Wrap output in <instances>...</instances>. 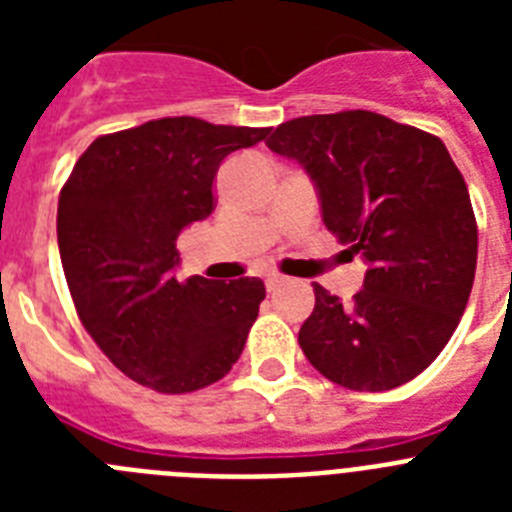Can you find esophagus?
<instances>
[{"label": "esophagus", "instance_id": "obj_1", "mask_svg": "<svg viewBox=\"0 0 512 512\" xmlns=\"http://www.w3.org/2000/svg\"><path fill=\"white\" fill-rule=\"evenodd\" d=\"M264 282H266V289H269V292H274V289H279V287H282V284L287 282V279H284V277H279V274H269V277H266Z\"/></svg>", "mask_w": 512, "mask_h": 512}]
</instances>
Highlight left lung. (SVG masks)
I'll return each mask as SVG.
<instances>
[{"mask_svg": "<svg viewBox=\"0 0 512 512\" xmlns=\"http://www.w3.org/2000/svg\"><path fill=\"white\" fill-rule=\"evenodd\" d=\"M266 146L307 171L320 215L369 266L354 302L320 284L302 323L307 361L356 392L395 390L459 325L477 269V220L441 138L366 110L282 122Z\"/></svg>", "mask_w": 512, "mask_h": 512, "instance_id": "left-lung-1", "label": "left lung"}]
</instances>
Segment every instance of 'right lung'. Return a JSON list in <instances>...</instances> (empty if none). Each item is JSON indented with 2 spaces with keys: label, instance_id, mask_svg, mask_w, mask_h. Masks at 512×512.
Wrapping results in <instances>:
<instances>
[{
  "label": "right lung",
  "instance_id": "right-lung-1",
  "mask_svg": "<svg viewBox=\"0 0 512 512\" xmlns=\"http://www.w3.org/2000/svg\"><path fill=\"white\" fill-rule=\"evenodd\" d=\"M269 128L164 117L102 135L58 197V251L81 323L133 382L184 395L223 379L246 346L259 277L176 279V238L215 210L212 182Z\"/></svg>",
  "mask_w": 512,
  "mask_h": 512
}]
</instances>
